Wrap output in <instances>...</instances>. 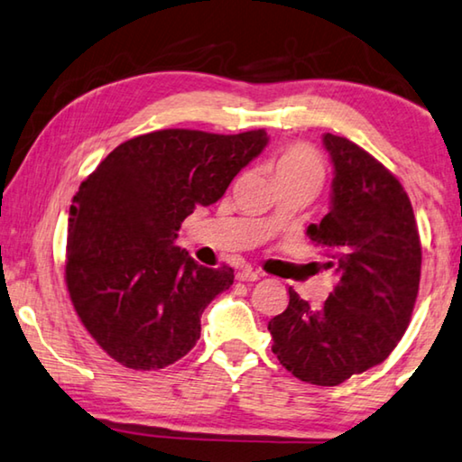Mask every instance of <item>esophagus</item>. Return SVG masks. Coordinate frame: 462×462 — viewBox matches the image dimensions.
Wrapping results in <instances>:
<instances>
[{
	"label": "esophagus",
	"mask_w": 462,
	"mask_h": 462,
	"mask_svg": "<svg viewBox=\"0 0 462 462\" xmlns=\"http://www.w3.org/2000/svg\"><path fill=\"white\" fill-rule=\"evenodd\" d=\"M236 278L240 282H257V280H261V273L254 272V270H240L236 273Z\"/></svg>",
	"instance_id": "obj_1"
}]
</instances>
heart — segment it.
Returning a JSON list of instances; mask_svg holds the SVG:
<instances>
[{
  "instance_id": "heart-1",
  "label": "heart",
  "mask_w": 462,
  "mask_h": 462,
  "mask_svg": "<svg viewBox=\"0 0 462 462\" xmlns=\"http://www.w3.org/2000/svg\"><path fill=\"white\" fill-rule=\"evenodd\" d=\"M272 168L275 178L280 180H288V178H300V176H323V165L318 153L307 144H288L278 155L272 160Z\"/></svg>"
}]
</instances>
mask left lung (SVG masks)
<instances>
[{
	"mask_svg": "<svg viewBox=\"0 0 462 462\" xmlns=\"http://www.w3.org/2000/svg\"><path fill=\"white\" fill-rule=\"evenodd\" d=\"M334 163L332 208L307 236L336 286L319 309L297 292L267 323L278 361L300 382L338 385L388 359L407 332L421 278V240L398 178L359 144L323 134Z\"/></svg>",
	"mask_w": 462,
	"mask_h": 462,
	"instance_id": "1",
	"label": "left lung"
}]
</instances>
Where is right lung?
Returning a JSON list of instances; mask_svg holds the SVG:
<instances>
[{
  "label": "right lung",
  "instance_id": "right-lung-1",
  "mask_svg": "<svg viewBox=\"0 0 462 462\" xmlns=\"http://www.w3.org/2000/svg\"><path fill=\"white\" fill-rule=\"evenodd\" d=\"M265 144L263 128L155 130L118 144L80 184L64 278L82 326L114 361L163 369L201 338L205 307L232 286L234 270L199 265L174 240Z\"/></svg>",
  "mask_w": 462,
  "mask_h": 462
}]
</instances>
